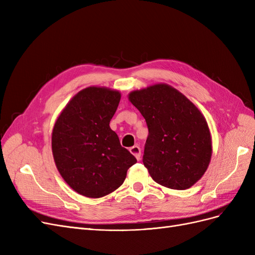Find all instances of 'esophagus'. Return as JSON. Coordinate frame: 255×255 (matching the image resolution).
I'll return each mask as SVG.
<instances>
[{"label": "esophagus", "instance_id": "esophagus-1", "mask_svg": "<svg viewBox=\"0 0 255 255\" xmlns=\"http://www.w3.org/2000/svg\"><path fill=\"white\" fill-rule=\"evenodd\" d=\"M129 152L133 154V155L137 158V160H139L140 159V155H141V150H140V148L138 145H133V146H130L129 148Z\"/></svg>", "mask_w": 255, "mask_h": 255}]
</instances>
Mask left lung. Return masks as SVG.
I'll return each mask as SVG.
<instances>
[{
    "label": "left lung",
    "instance_id": "8db88e82",
    "mask_svg": "<svg viewBox=\"0 0 255 255\" xmlns=\"http://www.w3.org/2000/svg\"><path fill=\"white\" fill-rule=\"evenodd\" d=\"M128 99L149 129L142 161L152 179L171 189L192 186L212 156L211 133L203 115L166 84L133 91Z\"/></svg>",
    "mask_w": 255,
    "mask_h": 255
}]
</instances>
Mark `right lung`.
Listing matches in <instances>:
<instances>
[{"instance_id": "1", "label": "right lung", "mask_w": 255, "mask_h": 255, "mask_svg": "<svg viewBox=\"0 0 255 255\" xmlns=\"http://www.w3.org/2000/svg\"><path fill=\"white\" fill-rule=\"evenodd\" d=\"M120 98L119 91L85 88L67 104L54 126L52 151L56 167L69 186L85 197L111 194L137 161L110 128Z\"/></svg>"}]
</instances>
